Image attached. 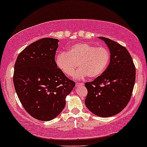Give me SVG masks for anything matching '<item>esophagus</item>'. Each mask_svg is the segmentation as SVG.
<instances>
[{"label":"esophagus","instance_id":"obj_1","mask_svg":"<svg viewBox=\"0 0 147 147\" xmlns=\"http://www.w3.org/2000/svg\"><path fill=\"white\" fill-rule=\"evenodd\" d=\"M76 86H84V83L77 82V83H76Z\"/></svg>","mask_w":147,"mask_h":147}]
</instances>
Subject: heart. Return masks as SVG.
Wrapping results in <instances>:
<instances>
[{
	"label": "heart",
	"instance_id": "1",
	"mask_svg": "<svg viewBox=\"0 0 147 147\" xmlns=\"http://www.w3.org/2000/svg\"><path fill=\"white\" fill-rule=\"evenodd\" d=\"M111 58L109 50L105 47H96L89 43L72 45L67 53L61 52L57 55L56 62L59 69L68 76H71L76 68L77 78L88 76L94 78L102 75L108 67Z\"/></svg>",
	"mask_w": 147,
	"mask_h": 147
}]
</instances>
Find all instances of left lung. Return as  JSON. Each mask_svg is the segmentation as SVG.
I'll list each match as a JSON object with an SVG mask.
<instances>
[{
  "label": "left lung",
  "mask_w": 147,
  "mask_h": 147,
  "mask_svg": "<svg viewBox=\"0 0 147 147\" xmlns=\"http://www.w3.org/2000/svg\"><path fill=\"white\" fill-rule=\"evenodd\" d=\"M99 38L109 48L110 63L102 75L85 83L88 90L85 104L94 114L109 117L120 113L130 100L136 69L124 46L107 38Z\"/></svg>",
  "instance_id": "8db88e82"
}]
</instances>
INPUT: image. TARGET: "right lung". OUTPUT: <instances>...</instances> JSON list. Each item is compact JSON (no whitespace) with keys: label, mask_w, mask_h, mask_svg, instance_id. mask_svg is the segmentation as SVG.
<instances>
[{"label":"right lung","mask_w":147,"mask_h":147,"mask_svg":"<svg viewBox=\"0 0 147 147\" xmlns=\"http://www.w3.org/2000/svg\"><path fill=\"white\" fill-rule=\"evenodd\" d=\"M57 39L43 38L24 49L15 64L13 83L19 99L26 112L40 121L57 116L75 87V82L57 68Z\"/></svg>","instance_id":"right-lung-1"}]
</instances>
